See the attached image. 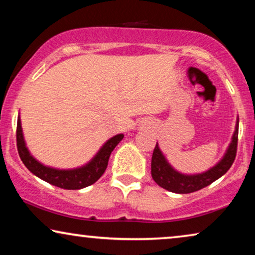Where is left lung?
I'll return each mask as SVG.
<instances>
[{
    "mask_svg": "<svg viewBox=\"0 0 255 255\" xmlns=\"http://www.w3.org/2000/svg\"><path fill=\"white\" fill-rule=\"evenodd\" d=\"M238 127L239 120L237 121L236 131L233 133L232 141L225 153L224 158L207 172L195 174V175H184V174H181L173 169L159 149L158 144H156L154 151H153L151 162V174L153 180L163 189L176 194L194 193V191H197L211 184L214 181L224 175L231 168L232 163L235 161L237 146H238Z\"/></svg>",
    "mask_w": 255,
    "mask_h": 255,
    "instance_id": "1",
    "label": "left lung"
}]
</instances>
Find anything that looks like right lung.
Listing matches in <instances>:
<instances>
[{
  "instance_id": "right-lung-1",
  "label": "right lung",
  "mask_w": 255,
  "mask_h": 255,
  "mask_svg": "<svg viewBox=\"0 0 255 255\" xmlns=\"http://www.w3.org/2000/svg\"><path fill=\"white\" fill-rule=\"evenodd\" d=\"M124 134H117L115 137L110 138L103 147L100 149L99 153L94 156V159L86 166L80 167L76 169L62 170L55 169L51 167H46L38 162L30 152L27 151L25 141H24L22 127H20V120H17V130H16V141L17 149H18L19 158L22 160L24 165L31 173L39 177V179L46 181L50 184H53L55 187L62 188V189L75 190L82 189V188L88 187L90 184L95 183L103 173L106 172L108 167L111 152L116 147Z\"/></svg>"
}]
</instances>
